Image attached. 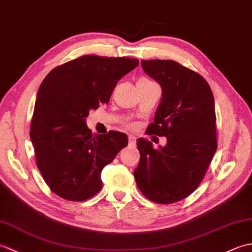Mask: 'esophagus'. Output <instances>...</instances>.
I'll use <instances>...</instances> for the list:
<instances>
[{
	"mask_svg": "<svg viewBox=\"0 0 252 252\" xmlns=\"http://www.w3.org/2000/svg\"><path fill=\"white\" fill-rule=\"evenodd\" d=\"M135 136L134 135H132V134H129V142H130V144L131 145H135Z\"/></svg>",
	"mask_w": 252,
	"mask_h": 252,
	"instance_id": "1",
	"label": "esophagus"
}]
</instances>
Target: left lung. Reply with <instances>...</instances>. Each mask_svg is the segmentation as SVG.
Returning <instances> with one entry per match:
<instances>
[{
    "mask_svg": "<svg viewBox=\"0 0 252 252\" xmlns=\"http://www.w3.org/2000/svg\"><path fill=\"white\" fill-rule=\"evenodd\" d=\"M142 68L162 90L147 130L167 137V144L154 149L152 142L138 138L141 158L134 178L148 199L172 203L197 189L215 156V98L200 74L174 61H142Z\"/></svg>",
    "mask_w": 252,
    "mask_h": 252,
    "instance_id": "8db88e82",
    "label": "left lung"
}]
</instances>
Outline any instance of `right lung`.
I'll use <instances>...</instances> for the list:
<instances>
[{"mask_svg":"<svg viewBox=\"0 0 252 252\" xmlns=\"http://www.w3.org/2000/svg\"><path fill=\"white\" fill-rule=\"evenodd\" d=\"M137 66L136 58L85 55L54 68L41 83L30 138L37 169L63 199L83 201L98 192L101 170L127 145L125 133L92 134L87 117Z\"/></svg>","mask_w":252,"mask_h":252,"instance_id":"obj_1","label":"right lung"}]
</instances>
